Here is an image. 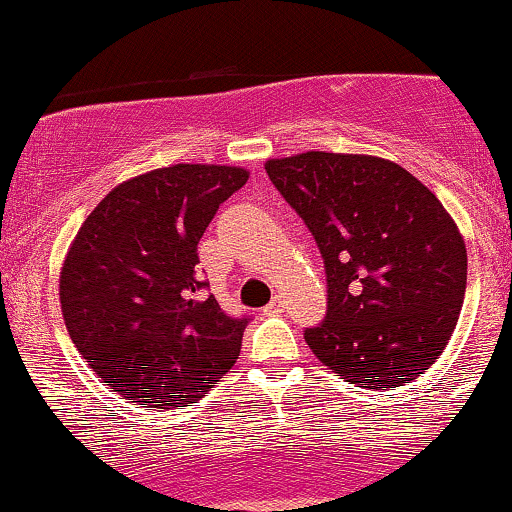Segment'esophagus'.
Instances as JSON below:
<instances>
[{
	"mask_svg": "<svg viewBox=\"0 0 512 512\" xmlns=\"http://www.w3.org/2000/svg\"><path fill=\"white\" fill-rule=\"evenodd\" d=\"M284 310V296H274V301L264 308V315H276Z\"/></svg>",
	"mask_w": 512,
	"mask_h": 512,
	"instance_id": "obj_1",
	"label": "esophagus"
}]
</instances>
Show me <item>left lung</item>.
<instances>
[{
  "label": "left lung",
  "instance_id": "left-lung-1",
  "mask_svg": "<svg viewBox=\"0 0 512 512\" xmlns=\"http://www.w3.org/2000/svg\"><path fill=\"white\" fill-rule=\"evenodd\" d=\"M264 168L325 260L327 315L305 330L320 363L368 390L426 373L467 289V248L440 199L378 156L305 151Z\"/></svg>",
  "mask_w": 512,
  "mask_h": 512
}]
</instances>
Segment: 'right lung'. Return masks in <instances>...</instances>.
<instances>
[{
  "mask_svg": "<svg viewBox=\"0 0 512 512\" xmlns=\"http://www.w3.org/2000/svg\"><path fill=\"white\" fill-rule=\"evenodd\" d=\"M248 170L178 163L122 182L76 233L60 272L69 337L122 399L195 404L233 368L250 317H231L197 272V245Z\"/></svg>",
  "mask_w": 512,
  "mask_h": 512,
  "instance_id": "right-lung-1",
  "label": "right lung"
}]
</instances>
